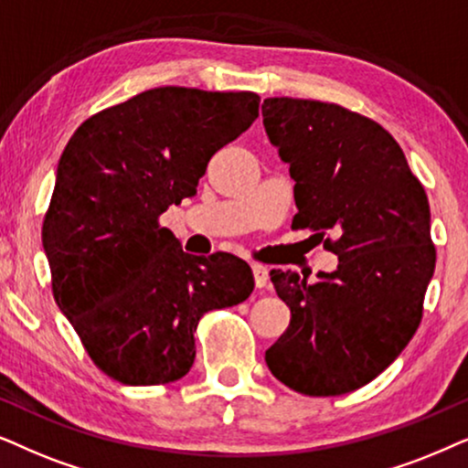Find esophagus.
I'll return each mask as SVG.
<instances>
[{"label":"esophagus","instance_id":"34e87169","mask_svg":"<svg viewBox=\"0 0 468 468\" xmlns=\"http://www.w3.org/2000/svg\"><path fill=\"white\" fill-rule=\"evenodd\" d=\"M252 273H254V284H257V289L267 286V280H270V271H267V267L252 263Z\"/></svg>","mask_w":468,"mask_h":468}]
</instances>
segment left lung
<instances>
[{"label": "left lung", "instance_id": "1", "mask_svg": "<svg viewBox=\"0 0 468 468\" xmlns=\"http://www.w3.org/2000/svg\"><path fill=\"white\" fill-rule=\"evenodd\" d=\"M261 111L295 182L292 227L327 233L338 257L314 284L271 270L291 323L265 361L299 394H348L381 375L420 327L437 261L428 197L394 136L368 117L299 98H265Z\"/></svg>", "mask_w": 468, "mask_h": 468}]
</instances>
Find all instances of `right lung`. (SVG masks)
I'll list each match as a JSON object with an SVG mask.
<instances>
[{"mask_svg": "<svg viewBox=\"0 0 468 468\" xmlns=\"http://www.w3.org/2000/svg\"><path fill=\"white\" fill-rule=\"evenodd\" d=\"M259 102L252 91L155 87L90 117L68 141L42 246L55 302L115 381L188 375L201 316L250 297L246 261L184 252L158 218L197 195L211 155L252 126Z\"/></svg>", "mask_w": 468, "mask_h": 468, "instance_id": "right-lung-1", "label": "right lung"}]
</instances>
